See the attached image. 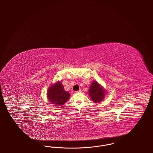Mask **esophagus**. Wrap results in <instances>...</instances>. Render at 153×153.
<instances>
[{
  "label": "esophagus",
  "instance_id": "esophagus-1",
  "mask_svg": "<svg viewBox=\"0 0 153 153\" xmlns=\"http://www.w3.org/2000/svg\"><path fill=\"white\" fill-rule=\"evenodd\" d=\"M79 92H81V89L79 90V91H76V92H75V93H79Z\"/></svg>",
  "mask_w": 153,
  "mask_h": 153
}]
</instances>
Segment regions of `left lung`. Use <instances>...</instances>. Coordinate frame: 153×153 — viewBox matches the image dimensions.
<instances>
[{
	"instance_id": "left-lung-1",
	"label": "left lung",
	"mask_w": 153,
	"mask_h": 153,
	"mask_svg": "<svg viewBox=\"0 0 153 153\" xmlns=\"http://www.w3.org/2000/svg\"><path fill=\"white\" fill-rule=\"evenodd\" d=\"M89 95L95 103L102 102L105 96V91L96 81H94L89 89Z\"/></svg>"
}]
</instances>
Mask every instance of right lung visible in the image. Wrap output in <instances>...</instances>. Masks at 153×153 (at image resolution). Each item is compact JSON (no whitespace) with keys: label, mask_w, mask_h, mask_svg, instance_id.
I'll return each mask as SVG.
<instances>
[{"label":"right lung","mask_w":153,"mask_h":153,"mask_svg":"<svg viewBox=\"0 0 153 153\" xmlns=\"http://www.w3.org/2000/svg\"><path fill=\"white\" fill-rule=\"evenodd\" d=\"M47 96L51 104L61 106L68 100L70 94L64 90L62 83L58 81L49 88Z\"/></svg>","instance_id":"add662e5"}]
</instances>
